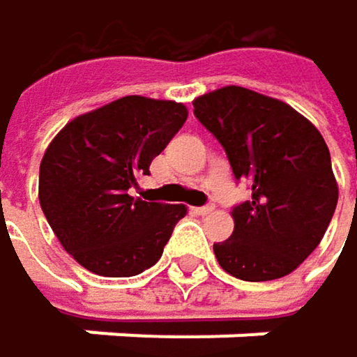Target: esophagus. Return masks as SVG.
I'll return each instance as SVG.
<instances>
[{"instance_id": "1", "label": "esophagus", "mask_w": 357, "mask_h": 357, "mask_svg": "<svg viewBox=\"0 0 357 357\" xmlns=\"http://www.w3.org/2000/svg\"><path fill=\"white\" fill-rule=\"evenodd\" d=\"M213 211H215V206H211V204H208V206H198V208H193L195 215H211Z\"/></svg>"}]
</instances>
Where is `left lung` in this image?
<instances>
[{
  "instance_id": "obj_1",
  "label": "left lung",
  "mask_w": 357,
  "mask_h": 357,
  "mask_svg": "<svg viewBox=\"0 0 357 357\" xmlns=\"http://www.w3.org/2000/svg\"><path fill=\"white\" fill-rule=\"evenodd\" d=\"M193 112L251 185V200L231 211V236L213 245L219 266L243 281L294 273L321 243L338 200L324 136L289 104L236 84L195 98Z\"/></svg>"
}]
</instances>
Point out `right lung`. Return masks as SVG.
<instances>
[{
  "mask_svg": "<svg viewBox=\"0 0 357 357\" xmlns=\"http://www.w3.org/2000/svg\"><path fill=\"white\" fill-rule=\"evenodd\" d=\"M172 100L126 96L78 114L40 164L38 198L61 247L100 277H134L162 257L185 204L132 198L153 159L187 121Z\"/></svg>",
  "mask_w": 357,
  "mask_h": 357,
  "instance_id": "obj_1",
  "label": "right lung"
}]
</instances>
